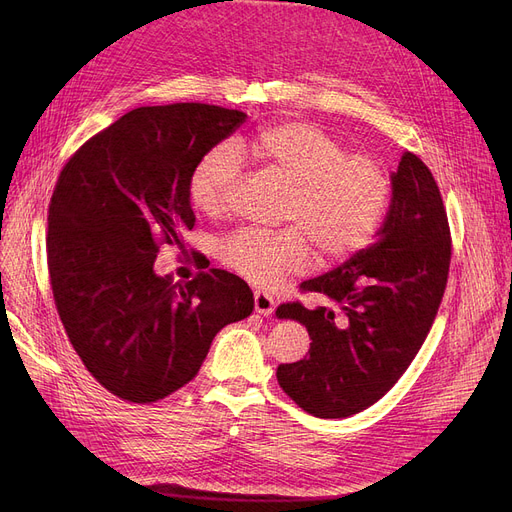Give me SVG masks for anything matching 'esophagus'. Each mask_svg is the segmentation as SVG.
I'll return each mask as SVG.
<instances>
[{
    "label": "esophagus",
    "instance_id": "1",
    "mask_svg": "<svg viewBox=\"0 0 512 512\" xmlns=\"http://www.w3.org/2000/svg\"><path fill=\"white\" fill-rule=\"evenodd\" d=\"M253 297H255V311L259 315H272V311L276 309V301L270 297V294L255 290Z\"/></svg>",
    "mask_w": 512,
    "mask_h": 512
}]
</instances>
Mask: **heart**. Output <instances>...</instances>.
<instances>
[{"mask_svg": "<svg viewBox=\"0 0 512 512\" xmlns=\"http://www.w3.org/2000/svg\"><path fill=\"white\" fill-rule=\"evenodd\" d=\"M247 157L288 184L282 220L274 232L245 228L220 242V261L255 286H274L301 272L311 245L321 261L346 259L367 247L390 197L384 168L369 155L346 153L332 134L309 122H278L259 128L234 147L218 145L195 164L188 197L205 215H218Z\"/></svg>", "mask_w": 512, "mask_h": 512, "instance_id": "b5f03b06", "label": "heart"}]
</instances>
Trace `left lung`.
<instances>
[{"mask_svg":"<svg viewBox=\"0 0 512 512\" xmlns=\"http://www.w3.org/2000/svg\"><path fill=\"white\" fill-rule=\"evenodd\" d=\"M452 240L440 188L407 151L392 174V201L375 242L336 270L307 280L340 311L282 303L280 319L309 332V357L282 363L280 388L309 415L340 419L378 402L407 371L440 309Z\"/></svg>","mask_w":512,"mask_h":512,"instance_id":"8db88e82","label":"left lung"}]
</instances>
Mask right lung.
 Returning <instances> with one entry per match:
<instances>
[{"label": "right lung", "instance_id": "obj_1", "mask_svg": "<svg viewBox=\"0 0 512 512\" xmlns=\"http://www.w3.org/2000/svg\"><path fill=\"white\" fill-rule=\"evenodd\" d=\"M247 120L207 103L137 107L62 168L47 215V267L68 340L93 378L149 405L199 373L211 340L251 315L253 292L224 272L157 276L161 245L184 249L199 157Z\"/></svg>", "mask_w": 512, "mask_h": 512}]
</instances>
